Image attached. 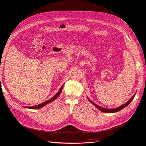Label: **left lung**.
<instances>
[{
    "mask_svg": "<svg viewBox=\"0 0 146 146\" xmlns=\"http://www.w3.org/2000/svg\"><path fill=\"white\" fill-rule=\"evenodd\" d=\"M135 94L130 99V100H129V101H128L127 102H126L125 104L122 105L121 106H120V107H117V108H113V109L104 108H102V107H100V106H97L96 104H95L94 102H92V101H90L89 98H88V99H89V101L93 105V106H95L98 109H99L100 111H102V112H104V113H113L117 112V111H120V110H122V109H123V108H125L126 106H127L128 105H129V104L131 103V102L133 100V99L134 98V97H135Z\"/></svg>",
    "mask_w": 146,
    "mask_h": 146,
    "instance_id": "left-lung-1",
    "label": "left lung"
}]
</instances>
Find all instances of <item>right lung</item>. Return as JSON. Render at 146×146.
Wrapping results in <instances>:
<instances>
[{
	"mask_svg": "<svg viewBox=\"0 0 146 146\" xmlns=\"http://www.w3.org/2000/svg\"><path fill=\"white\" fill-rule=\"evenodd\" d=\"M63 87V86H62L60 87V89H59V92H58L53 98H51L50 100H48V101H45V102H43V103H42V104H38V105H37V106H33V107H25V108H30V109H38V108H41V107L45 106V105L48 104L50 103V102H53V101L56 100V98H57L58 96H59V95L60 94V93H61V92H62V90Z\"/></svg>",
	"mask_w": 146,
	"mask_h": 146,
	"instance_id": "1",
	"label": "right lung"
}]
</instances>
